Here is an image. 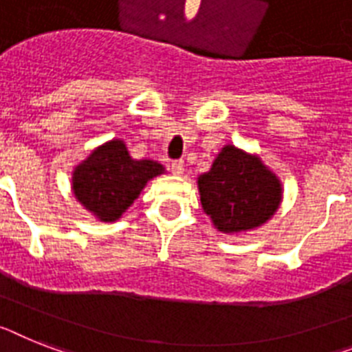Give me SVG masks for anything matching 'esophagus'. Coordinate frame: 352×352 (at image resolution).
<instances>
[{
  "instance_id": "1",
  "label": "esophagus",
  "mask_w": 352,
  "mask_h": 352,
  "mask_svg": "<svg viewBox=\"0 0 352 352\" xmlns=\"http://www.w3.org/2000/svg\"><path fill=\"white\" fill-rule=\"evenodd\" d=\"M170 171L173 175H182L184 173V162L182 161H171L170 162Z\"/></svg>"
}]
</instances>
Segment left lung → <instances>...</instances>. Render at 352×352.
Listing matches in <instances>:
<instances>
[{
	"label": "left lung",
	"mask_w": 352,
	"mask_h": 352,
	"mask_svg": "<svg viewBox=\"0 0 352 352\" xmlns=\"http://www.w3.org/2000/svg\"><path fill=\"white\" fill-rule=\"evenodd\" d=\"M204 212L218 231L245 232L274 217L283 199L281 181L258 155L226 144L208 173L199 177Z\"/></svg>",
	"instance_id": "obj_1"
}]
</instances>
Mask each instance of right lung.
<instances>
[{
	"label": "right lung",
	"instance_id": "right-lung-1",
	"mask_svg": "<svg viewBox=\"0 0 352 352\" xmlns=\"http://www.w3.org/2000/svg\"><path fill=\"white\" fill-rule=\"evenodd\" d=\"M164 173L162 164L132 159L125 143L112 140L91 152L73 170L76 200L100 221H116L140 197L146 182Z\"/></svg>",
	"mask_w": 352,
	"mask_h": 352
}]
</instances>
